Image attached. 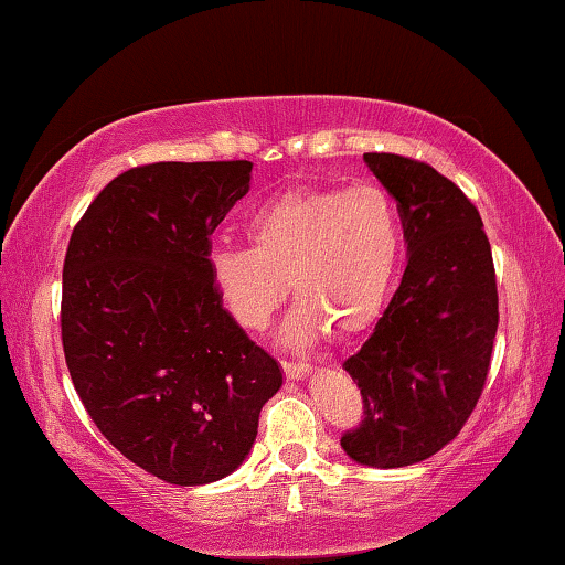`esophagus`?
<instances>
[{
    "mask_svg": "<svg viewBox=\"0 0 565 565\" xmlns=\"http://www.w3.org/2000/svg\"><path fill=\"white\" fill-rule=\"evenodd\" d=\"M284 373L289 381H305V377L311 373V365L307 363H284Z\"/></svg>",
    "mask_w": 565,
    "mask_h": 565,
    "instance_id": "obj_1",
    "label": "esophagus"
}]
</instances>
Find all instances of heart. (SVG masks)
Listing matches in <instances>:
<instances>
[{
	"label": "heart",
	"instance_id": "1",
	"mask_svg": "<svg viewBox=\"0 0 565 565\" xmlns=\"http://www.w3.org/2000/svg\"><path fill=\"white\" fill-rule=\"evenodd\" d=\"M248 246L221 243L207 271L228 315L258 330L279 307L286 281L299 305L281 327L291 348L332 327L355 334L388 299L403 250L395 200L381 184L297 188L266 200L246 223Z\"/></svg>",
	"mask_w": 565,
	"mask_h": 565
}]
</instances>
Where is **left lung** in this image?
<instances>
[{
    "label": "left lung",
    "mask_w": 565,
    "mask_h": 565,
    "mask_svg": "<svg viewBox=\"0 0 565 565\" xmlns=\"http://www.w3.org/2000/svg\"><path fill=\"white\" fill-rule=\"evenodd\" d=\"M363 159L398 202L408 266L342 363L365 403L342 449L358 465L395 469L444 449L475 411L498 334V284L482 217L457 184L408 157Z\"/></svg>",
    "instance_id": "left-lung-1"
}]
</instances>
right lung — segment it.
Segmentation results:
<instances>
[{
  "mask_svg": "<svg viewBox=\"0 0 565 565\" xmlns=\"http://www.w3.org/2000/svg\"><path fill=\"white\" fill-rule=\"evenodd\" d=\"M238 162H157L116 177L75 225L63 350L88 416L170 484L228 477L250 454L284 370L223 309L210 235L250 190Z\"/></svg>",
  "mask_w": 565,
  "mask_h": 565,
  "instance_id": "1",
  "label": "right lung"
}]
</instances>
